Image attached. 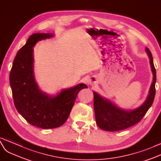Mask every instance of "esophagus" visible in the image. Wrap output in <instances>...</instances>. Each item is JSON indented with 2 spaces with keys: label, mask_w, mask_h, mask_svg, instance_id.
I'll use <instances>...</instances> for the list:
<instances>
[{
  "label": "esophagus",
  "mask_w": 161,
  "mask_h": 161,
  "mask_svg": "<svg viewBox=\"0 0 161 161\" xmlns=\"http://www.w3.org/2000/svg\"><path fill=\"white\" fill-rule=\"evenodd\" d=\"M87 84L88 85L90 86H94L97 84V79L96 77H89L88 80H87Z\"/></svg>",
  "instance_id": "esophagus-1"
}]
</instances>
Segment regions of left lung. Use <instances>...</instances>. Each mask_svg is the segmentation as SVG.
Segmentation results:
<instances>
[{"label":"left lung","instance_id":"obj_1","mask_svg":"<svg viewBox=\"0 0 161 161\" xmlns=\"http://www.w3.org/2000/svg\"><path fill=\"white\" fill-rule=\"evenodd\" d=\"M146 51L150 58L151 70L153 74V80L146 100L137 108L125 110L118 108L108 98L94 92V114L96 122L100 129L108 131H118L133 126L142 120L153 103L156 93V73L152 53L147 47Z\"/></svg>","mask_w":161,"mask_h":161}]
</instances>
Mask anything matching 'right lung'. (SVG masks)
<instances>
[{
  "instance_id": "obj_1",
  "label": "right lung",
  "mask_w": 161,
  "mask_h": 161,
  "mask_svg": "<svg viewBox=\"0 0 161 161\" xmlns=\"http://www.w3.org/2000/svg\"><path fill=\"white\" fill-rule=\"evenodd\" d=\"M52 36V33L32 35L18 52L9 75L15 108L28 123L43 129L63 125L67 120L78 92L88 88L81 83L62 90L53 96L39 89L34 76L33 47L38 41Z\"/></svg>"
}]
</instances>
